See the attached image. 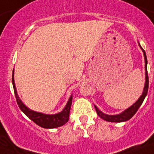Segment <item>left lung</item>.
<instances>
[{
	"label": "left lung",
	"instance_id": "left-lung-1",
	"mask_svg": "<svg viewBox=\"0 0 154 154\" xmlns=\"http://www.w3.org/2000/svg\"><path fill=\"white\" fill-rule=\"evenodd\" d=\"M141 48V46H140ZM142 51L144 53V57H145V61H146V66H145V69H146V85H145V88H144L143 93L141 94V96L140 97V98L134 103V105L130 106L129 109H127L126 110H125L124 112L120 113V114L117 115H107L103 113L102 112H101L100 110L97 109L96 105H94L95 107V109L97 111V113L99 117L102 118L103 120L105 121H107V122H126L128 120H129L133 116H134L135 113L137 112V111L138 110V109L140 108V106L141 105L142 102L144 101L145 98H146V95H147V93H148V89H149V77H148V72H147V57H146V52L142 48Z\"/></svg>",
	"mask_w": 154,
	"mask_h": 154
}]
</instances>
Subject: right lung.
Segmentation results:
<instances>
[{
  "label": "right lung",
  "mask_w": 154,
  "mask_h": 154,
  "mask_svg": "<svg viewBox=\"0 0 154 154\" xmlns=\"http://www.w3.org/2000/svg\"><path fill=\"white\" fill-rule=\"evenodd\" d=\"M12 77H12V82H13V89H14V94H15L16 100H17L18 106L20 109V110L29 119H31L32 122H35L37 125H39L42 128H45V129H53V128L62 126L63 125H65L69 121L70 108H71V105H72V96L70 97V98L69 99V101H68L67 105L65 107V109L57 114L49 115L44 114V113H42V112H35V111L29 109V108L26 107L21 102L19 97H18L17 93V89H16L15 82H14V78H13V71Z\"/></svg>",
  "instance_id": "add662e5"
}]
</instances>
